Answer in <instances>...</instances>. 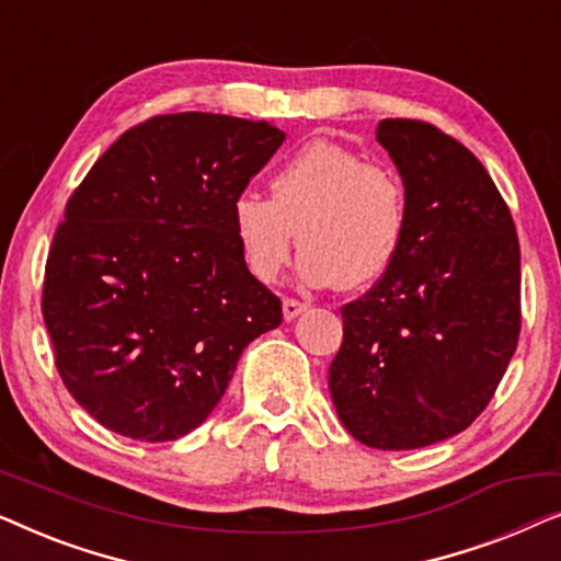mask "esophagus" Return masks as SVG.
I'll use <instances>...</instances> for the list:
<instances>
[{"label":"esophagus","mask_w":561,"mask_h":561,"mask_svg":"<svg viewBox=\"0 0 561 561\" xmlns=\"http://www.w3.org/2000/svg\"><path fill=\"white\" fill-rule=\"evenodd\" d=\"M306 309H309V306L296 301V298H286V301H283V317H286V321H294L296 317H301Z\"/></svg>","instance_id":"1"}]
</instances>
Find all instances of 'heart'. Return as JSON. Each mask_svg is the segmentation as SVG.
Here are the masks:
<instances>
[{
    "mask_svg": "<svg viewBox=\"0 0 561 561\" xmlns=\"http://www.w3.org/2000/svg\"><path fill=\"white\" fill-rule=\"evenodd\" d=\"M405 225L398 175L329 140L296 150L273 173L271 198L244 191L232 204L240 252L263 283L286 267L298 229V278L306 286L367 288L401 255Z\"/></svg>",
    "mask_w": 561,
    "mask_h": 561,
    "instance_id": "obj_1",
    "label": "heart"
}]
</instances>
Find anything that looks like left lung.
I'll list each match as a JSON object with an SVG mask.
<instances>
[{"label":"left lung","mask_w":561,"mask_h":561,"mask_svg":"<svg viewBox=\"0 0 561 561\" xmlns=\"http://www.w3.org/2000/svg\"><path fill=\"white\" fill-rule=\"evenodd\" d=\"M405 191L401 255L342 309L329 367L336 416L373 449L465 432L493 398L520 332V250L493 179L465 145L416 119H382Z\"/></svg>","instance_id":"obj_1"}]
</instances>
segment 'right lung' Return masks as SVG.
I'll list each match as a JSON object with an SVG mask.
<instances>
[{"mask_svg":"<svg viewBox=\"0 0 561 561\" xmlns=\"http://www.w3.org/2000/svg\"><path fill=\"white\" fill-rule=\"evenodd\" d=\"M286 140L271 122L152 117L96 160L53 237L43 319L68 393L114 434L173 442L280 327L244 263L234 198Z\"/></svg>","mask_w":561,"mask_h":561,"instance_id":"right-lung-1","label":"right lung"}]
</instances>
